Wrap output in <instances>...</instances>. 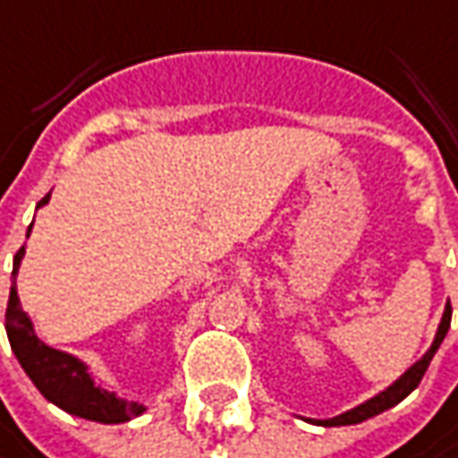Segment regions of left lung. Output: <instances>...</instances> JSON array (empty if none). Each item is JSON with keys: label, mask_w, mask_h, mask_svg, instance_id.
<instances>
[{"label": "left lung", "mask_w": 458, "mask_h": 458, "mask_svg": "<svg viewBox=\"0 0 458 458\" xmlns=\"http://www.w3.org/2000/svg\"><path fill=\"white\" fill-rule=\"evenodd\" d=\"M448 328H451V305H446V310H444V318H441V323H438V330H436V338H433L430 348H428L426 353H423L403 377H397L389 387H385L379 394H374V397H369L367 403H361V405H356V408L335 415V418H328V420H310V418H305V420H308V423H318V426H356V423H361V420H369V418H374V415H379V412H385V410L394 408L400 400H405L410 392L420 385L428 364L433 361L436 351H438V346H441L444 338H446Z\"/></svg>", "instance_id": "obj_1"}]
</instances>
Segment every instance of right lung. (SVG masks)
<instances>
[{
	"instance_id": "obj_1",
	"label": "right lung",
	"mask_w": 458,
	"mask_h": 458,
	"mask_svg": "<svg viewBox=\"0 0 458 458\" xmlns=\"http://www.w3.org/2000/svg\"><path fill=\"white\" fill-rule=\"evenodd\" d=\"M50 191L38 202L40 209L48 205ZM32 225L28 228L30 235ZM25 259V246L14 253V264H12V276L17 279L20 264ZM4 328L10 338L12 353L17 356L20 367L25 369V374L32 379V385L38 392L53 403L55 408L66 410L69 415L84 418V420H97V423H128L132 418L143 415L146 405L138 400H123L110 389L99 387L91 377L89 364L81 361L79 356L50 348L43 344L35 333L30 315L20 305V294H17V282L10 287V302H7V315H4Z\"/></svg>"
}]
</instances>
